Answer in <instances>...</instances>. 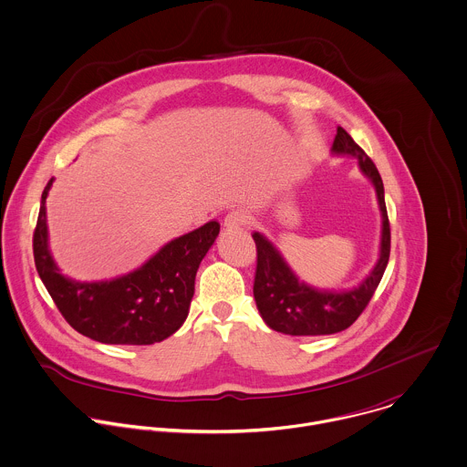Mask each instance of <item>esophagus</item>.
I'll list each match as a JSON object with an SVG mask.
<instances>
[{
	"label": "esophagus",
	"instance_id": "34e87169",
	"mask_svg": "<svg viewBox=\"0 0 467 467\" xmlns=\"http://www.w3.org/2000/svg\"><path fill=\"white\" fill-rule=\"evenodd\" d=\"M249 223V216L244 209H233L225 218H223V227L227 231H238Z\"/></svg>",
	"mask_w": 467,
	"mask_h": 467
}]
</instances>
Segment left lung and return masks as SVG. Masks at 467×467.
<instances>
[{
	"instance_id": "8db88e82",
	"label": "left lung",
	"mask_w": 467,
	"mask_h": 467,
	"mask_svg": "<svg viewBox=\"0 0 467 467\" xmlns=\"http://www.w3.org/2000/svg\"><path fill=\"white\" fill-rule=\"evenodd\" d=\"M331 152L355 156L362 174L368 176L375 187L382 213L380 256L371 273L357 287L346 291L317 289L295 275L273 242H269L264 234L254 233L253 238L258 258L253 293L256 307L271 329L291 337L333 335L353 326L373 298L389 262L391 231L384 198V183L379 169L342 127L337 129Z\"/></svg>"
}]
</instances>
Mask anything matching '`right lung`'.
Returning a JSON list of instances; mask_svg holds the SVG:
<instances>
[{"mask_svg":"<svg viewBox=\"0 0 467 467\" xmlns=\"http://www.w3.org/2000/svg\"><path fill=\"white\" fill-rule=\"evenodd\" d=\"M41 194L34 231V264L63 318L83 337L116 346H150L176 333L189 315L196 271L214 244L220 223L171 240L141 267L101 282H79L61 275L48 249L47 196Z\"/></svg>","mask_w":467,"mask_h":467,"instance_id":"right-lung-1","label":"right lung"}]
</instances>
